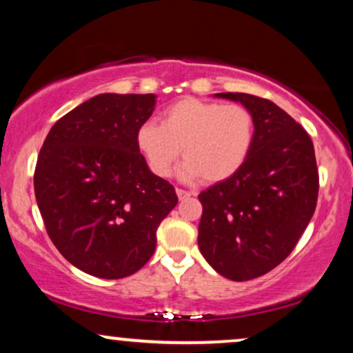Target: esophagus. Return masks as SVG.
<instances>
[{"label": "esophagus", "instance_id": "esophagus-1", "mask_svg": "<svg viewBox=\"0 0 353 353\" xmlns=\"http://www.w3.org/2000/svg\"><path fill=\"white\" fill-rule=\"evenodd\" d=\"M176 192H177V197H179L181 201L188 199V197L192 196V192H189V190H184V189H179V188L176 189Z\"/></svg>", "mask_w": 353, "mask_h": 353}]
</instances>
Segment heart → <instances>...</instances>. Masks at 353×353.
<instances>
[{
	"label": "heart",
	"mask_w": 353,
	"mask_h": 353,
	"mask_svg": "<svg viewBox=\"0 0 353 353\" xmlns=\"http://www.w3.org/2000/svg\"><path fill=\"white\" fill-rule=\"evenodd\" d=\"M254 134V116L241 104L182 98L164 109L161 124H141L136 143L156 176H171L182 151L184 179L221 182L244 165Z\"/></svg>",
	"instance_id": "heart-1"
}]
</instances>
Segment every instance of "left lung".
<instances>
[{
    "instance_id": "obj_1",
    "label": "left lung",
    "mask_w": 353,
    "mask_h": 353,
    "mask_svg": "<svg viewBox=\"0 0 353 353\" xmlns=\"http://www.w3.org/2000/svg\"><path fill=\"white\" fill-rule=\"evenodd\" d=\"M216 96L244 104L255 134L244 165L199 194L197 242L216 272L244 282L270 272L297 245L317 205V161L305 129L272 101Z\"/></svg>"
}]
</instances>
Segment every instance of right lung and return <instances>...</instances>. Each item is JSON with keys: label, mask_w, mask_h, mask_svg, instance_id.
<instances>
[{"label": "right lung", "mask_w": 353, "mask_h": 353, "mask_svg": "<svg viewBox=\"0 0 353 353\" xmlns=\"http://www.w3.org/2000/svg\"><path fill=\"white\" fill-rule=\"evenodd\" d=\"M154 106V94L94 96L61 117L39 151L34 196L48 236L94 277L137 272L177 204L172 184L149 171L136 143Z\"/></svg>", "instance_id": "right-lung-1"}]
</instances>
